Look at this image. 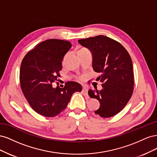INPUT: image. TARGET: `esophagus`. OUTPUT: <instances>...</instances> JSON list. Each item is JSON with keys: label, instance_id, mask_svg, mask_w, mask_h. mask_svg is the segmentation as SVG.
Segmentation results:
<instances>
[{"label": "esophagus", "instance_id": "obj_1", "mask_svg": "<svg viewBox=\"0 0 157 157\" xmlns=\"http://www.w3.org/2000/svg\"><path fill=\"white\" fill-rule=\"evenodd\" d=\"M82 92L84 95V96H87V95H88V88L86 86H83Z\"/></svg>", "mask_w": 157, "mask_h": 157}]
</instances>
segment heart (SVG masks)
<instances>
[{
  "label": "heart",
  "instance_id": "heart-1",
  "mask_svg": "<svg viewBox=\"0 0 157 157\" xmlns=\"http://www.w3.org/2000/svg\"><path fill=\"white\" fill-rule=\"evenodd\" d=\"M78 79H79V80H82V77H79Z\"/></svg>",
  "mask_w": 157,
  "mask_h": 157
}]
</instances>
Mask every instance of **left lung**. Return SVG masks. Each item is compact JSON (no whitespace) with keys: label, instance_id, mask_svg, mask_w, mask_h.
<instances>
[{"label":"left lung","instance_id":"left-lung-1","mask_svg":"<svg viewBox=\"0 0 157 157\" xmlns=\"http://www.w3.org/2000/svg\"><path fill=\"white\" fill-rule=\"evenodd\" d=\"M91 51L94 71L102 89L90 90V98L97 99L100 107L95 113L103 118L115 116L126 105L134 91V73L131 57L119 42L103 35L78 40Z\"/></svg>","mask_w":157,"mask_h":157}]
</instances>
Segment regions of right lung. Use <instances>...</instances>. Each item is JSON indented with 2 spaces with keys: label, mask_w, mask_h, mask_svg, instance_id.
I'll return each mask as SVG.
<instances>
[{
  "label": "right lung",
  "mask_w": 157,
  "mask_h": 157,
  "mask_svg": "<svg viewBox=\"0 0 157 157\" xmlns=\"http://www.w3.org/2000/svg\"><path fill=\"white\" fill-rule=\"evenodd\" d=\"M71 47L69 41L48 39L28 52L22 60V92L33 110L42 116L58 115L67 106L73 94L81 92V85L73 81L66 82L62 88L52 86L60 77L61 61Z\"/></svg>",
  "instance_id": "right-lung-1"
}]
</instances>
